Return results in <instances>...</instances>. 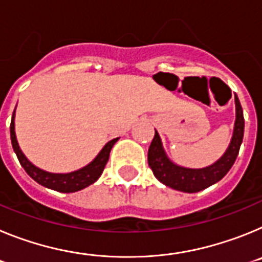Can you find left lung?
<instances>
[{
    "instance_id": "1",
    "label": "left lung",
    "mask_w": 262,
    "mask_h": 262,
    "mask_svg": "<svg viewBox=\"0 0 262 262\" xmlns=\"http://www.w3.org/2000/svg\"><path fill=\"white\" fill-rule=\"evenodd\" d=\"M235 107L236 119L230 145L221 159L206 168H185L173 163L165 154L159 133L155 129V138L148 149V165L155 177L165 186L184 193H196L221 181L232 168L244 136V115L237 96H235Z\"/></svg>"
}]
</instances>
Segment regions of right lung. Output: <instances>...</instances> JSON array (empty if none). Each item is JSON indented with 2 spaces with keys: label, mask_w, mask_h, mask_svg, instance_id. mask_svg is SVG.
Instances as JSON below:
<instances>
[{
  "label": "right lung",
  "mask_w": 262,
  "mask_h": 262,
  "mask_svg": "<svg viewBox=\"0 0 262 262\" xmlns=\"http://www.w3.org/2000/svg\"><path fill=\"white\" fill-rule=\"evenodd\" d=\"M14 119H15V108H14L13 117H11L10 138L11 145H13V149L15 152V155H17L18 160H19L20 165L23 166V169L26 170L27 174L34 181H36L41 186L60 191V193H75V191L82 190V189L88 187L89 185L94 184L101 177V174H102L106 163H107L108 156H110L111 148L119 140V138H115L113 140H110L108 143H106L105 147L94 157L93 161H90L88 165L82 166V168L77 169V170H73V172L69 173H51L34 165L25 156V154H23L22 149L19 148V144H18Z\"/></svg>",
  "instance_id": "right-lung-1"
}]
</instances>
